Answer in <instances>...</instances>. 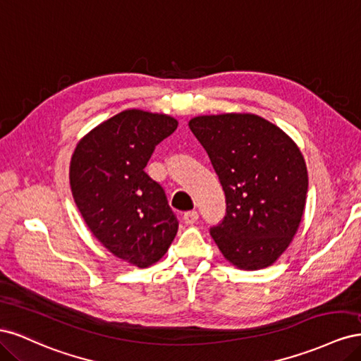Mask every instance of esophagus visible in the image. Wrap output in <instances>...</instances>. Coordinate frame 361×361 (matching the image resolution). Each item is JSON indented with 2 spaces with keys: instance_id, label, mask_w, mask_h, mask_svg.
<instances>
[{
  "instance_id": "obj_1",
  "label": "esophagus",
  "mask_w": 361,
  "mask_h": 361,
  "mask_svg": "<svg viewBox=\"0 0 361 361\" xmlns=\"http://www.w3.org/2000/svg\"><path fill=\"white\" fill-rule=\"evenodd\" d=\"M197 220H199L197 211H188V212L183 214V221H185V224L191 226V224H194Z\"/></svg>"
}]
</instances>
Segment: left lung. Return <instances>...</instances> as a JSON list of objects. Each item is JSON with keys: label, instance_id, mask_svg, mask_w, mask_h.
<instances>
[{"label": "left lung", "instance_id": "left-lung-1", "mask_svg": "<svg viewBox=\"0 0 361 361\" xmlns=\"http://www.w3.org/2000/svg\"><path fill=\"white\" fill-rule=\"evenodd\" d=\"M190 129L220 178L226 216L211 236L239 269L267 268L297 235L309 174L297 143L277 125L250 113L192 117Z\"/></svg>", "mask_w": 361, "mask_h": 361}]
</instances>
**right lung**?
<instances>
[{
	"mask_svg": "<svg viewBox=\"0 0 361 361\" xmlns=\"http://www.w3.org/2000/svg\"><path fill=\"white\" fill-rule=\"evenodd\" d=\"M176 128L171 116L125 110L87 133L71 158V190L87 227L138 268L157 264L178 233L166 192L145 171L155 146Z\"/></svg>",
	"mask_w": 361,
	"mask_h": 361,
	"instance_id": "obj_1",
	"label": "right lung"
}]
</instances>
